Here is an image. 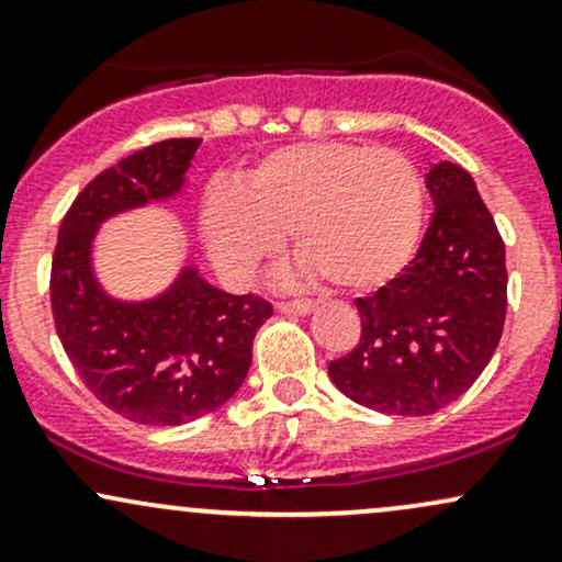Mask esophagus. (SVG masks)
Masks as SVG:
<instances>
[{
    "instance_id": "1",
    "label": "esophagus",
    "mask_w": 562,
    "mask_h": 562,
    "mask_svg": "<svg viewBox=\"0 0 562 562\" xmlns=\"http://www.w3.org/2000/svg\"><path fill=\"white\" fill-rule=\"evenodd\" d=\"M274 306H277V312H282V314H308V312H314V301H306V299L277 301Z\"/></svg>"
}]
</instances>
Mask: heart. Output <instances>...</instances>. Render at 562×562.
Instances as JSON below:
<instances>
[{
    "mask_svg": "<svg viewBox=\"0 0 562 562\" xmlns=\"http://www.w3.org/2000/svg\"><path fill=\"white\" fill-rule=\"evenodd\" d=\"M423 214V177L404 153L303 142L259 158L237 184H211L203 235L229 280L259 274L290 232L308 274L340 290H370L409 261Z\"/></svg>",
    "mask_w": 562,
    "mask_h": 562,
    "instance_id": "b5f03b06",
    "label": "heart"
}]
</instances>
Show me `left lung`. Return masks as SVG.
<instances>
[{"mask_svg": "<svg viewBox=\"0 0 562 562\" xmlns=\"http://www.w3.org/2000/svg\"><path fill=\"white\" fill-rule=\"evenodd\" d=\"M434 218L420 250L367 299L362 338L327 364L351 402L383 415H434L494 357L507 314L505 243L473 177L454 164L425 173Z\"/></svg>", "mask_w": 562, "mask_h": 562, "instance_id": "obj_1", "label": "left lung"}]
</instances>
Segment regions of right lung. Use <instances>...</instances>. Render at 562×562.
<instances>
[{
	"mask_svg": "<svg viewBox=\"0 0 562 562\" xmlns=\"http://www.w3.org/2000/svg\"><path fill=\"white\" fill-rule=\"evenodd\" d=\"M200 139H164L105 169L74 200L57 235L49 299L70 364L108 409L139 425H182L235 396L254 338L272 317L261 295L224 293L184 267L145 303L113 301L92 272L105 218L177 195Z\"/></svg>",
	"mask_w": 562,
	"mask_h": 562,
	"instance_id": "1",
	"label": "right lung"
}]
</instances>
